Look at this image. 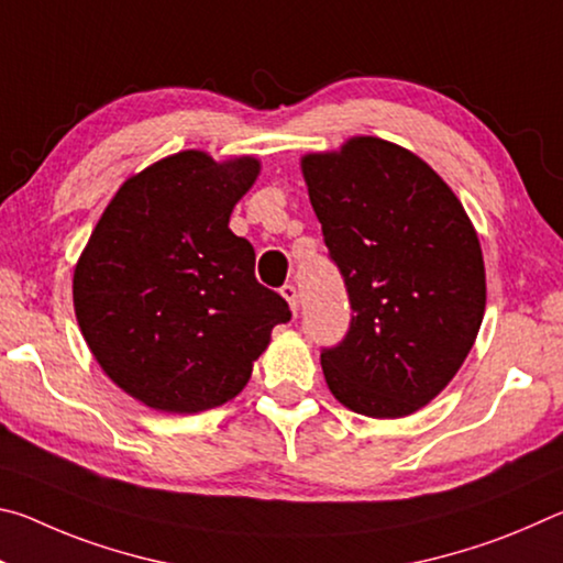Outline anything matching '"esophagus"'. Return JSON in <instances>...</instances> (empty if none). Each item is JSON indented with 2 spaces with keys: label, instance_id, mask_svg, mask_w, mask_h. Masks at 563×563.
Instances as JSON below:
<instances>
[{
  "label": "esophagus",
  "instance_id": "1",
  "mask_svg": "<svg viewBox=\"0 0 563 563\" xmlns=\"http://www.w3.org/2000/svg\"><path fill=\"white\" fill-rule=\"evenodd\" d=\"M280 295H283L285 300H288L290 310H292V312H298V288H295L292 283H285L283 288H280Z\"/></svg>",
  "mask_w": 563,
  "mask_h": 563
}]
</instances>
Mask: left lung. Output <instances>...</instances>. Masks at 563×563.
<instances>
[{
	"label": "left lung",
	"instance_id": "8db88e82",
	"mask_svg": "<svg viewBox=\"0 0 563 563\" xmlns=\"http://www.w3.org/2000/svg\"><path fill=\"white\" fill-rule=\"evenodd\" d=\"M302 176L352 308L345 338L320 352L330 393L367 417L412 415L456 375L482 325L474 225L422 158L383 139L305 156Z\"/></svg>",
	"mask_w": 563,
	"mask_h": 563
}]
</instances>
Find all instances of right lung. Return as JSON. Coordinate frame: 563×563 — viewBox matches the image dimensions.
<instances>
[{
  "label": "right lung",
  "instance_id": "1",
  "mask_svg": "<svg viewBox=\"0 0 563 563\" xmlns=\"http://www.w3.org/2000/svg\"><path fill=\"white\" fill-rule=\"evenodd\" d=\"M258 170L251 156L216 164L201 151L158 161L119 188L76 263V320L93 357L161 412L233 399L292 316L228 228Z\"/></svg>",
  "mask_w": 563,
  "mask_h": 563
}]
</instances>
